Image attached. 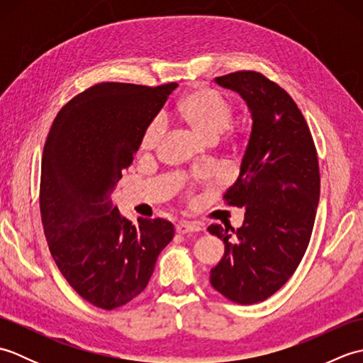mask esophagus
Here are the masks:
<instances>
[{"instance_id": "esophagus-1", "label": "esophagus", "mask_w": 363, "mask_h": 363, "mask_svg": "<svg viewBox=\"0 0 363 363\" xmlns=\"http://www.w3.org/2000/svg\"><path fill=\"white\" fill-rule=\"evenodd\" d=\"M203 229L201 223L196 221H179L176 225V233L177 234H190V233H198V230Z\"/></svg>"}]
</instances>
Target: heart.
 <instances>
[{"label":"heart","mask_w":363,"mask_h":363,"mask_svg":"<svg viewBox=\"0 0 363 363\" xmlns=\"http://www.w3.org/2000/svg\"><path fill=\"white\" fill-rule=\"evenodd\" d=\"M177 115L206 142H215L225 133L230 120V104L218 91L211 89H198L190 91L177 104ZM164 135V123L160 118L152 120L145 129L142 148L152 151Z\"/></svg>","instance_id":"1"}]
</instances>
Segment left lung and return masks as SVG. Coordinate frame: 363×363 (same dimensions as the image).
I'll list each match as a JSON object with an SVG mask.
<instances>
[{
    "label": "left lung",
    "instance_id": "obj_1",
    "mask_svg": "<svg viewBox=\"0 0 363 363\" xmlns=\"http://www.w3.org/2000/svg\"><path fill=\"white\" fill-rule=\"evenodd\" d=\"M242 96L252 128L240 174L225 194L243 207V225H211L225 254L211 269L212 287L238 304L260 303L295 273L309 245L320 199L317 150L291 96L257 72L215 78Z\"/></svg>",
    "mask_w": 363,
    "mask_h": 363
}]
</instances>
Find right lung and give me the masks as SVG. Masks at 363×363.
<instances>
[{
	"instance_id": "right-lung-1",
	"label": "right lung",
	"mask_w": 363,
	"mask_h": 363,
	"mask_svg": "<svg viewBox=\"0 0 363 363\" xmlns=\"http://www.w3.org/2000/svg\"><path fill=\"white\" fill-rule=\"evenodd\" d=\"M176 82H101L54 118L42 157L40 213L51 256L90 304L112 311L145 290L174 226L121 217L111 195Z\"/></svg>"
}]
</instances>
